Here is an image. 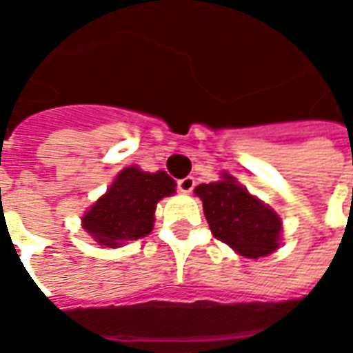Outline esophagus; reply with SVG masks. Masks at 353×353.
<instances>
[{"label": "esophagus", "mask_w": 353, "mask_h": 353, "mask_svg": "<svg viewBox=\"0 0 353 353\" xmlns=\"http://www.w3.org/2000/svg\"><path fill=\"white\" fill-rule=\"evenodd\" d=\"M177 189L181 192H191L192 189H194V177L187 176L183 177V179H179V181H177Z\"/></svg>", "instance_id": "obj_1"}]
</instances>
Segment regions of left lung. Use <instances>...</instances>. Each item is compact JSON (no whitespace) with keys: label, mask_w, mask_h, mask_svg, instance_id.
<instances>
[{"label":"left lung","mask_w":353,"mask_h":353,"mask_svg":"<svg viewBox=\"0 0 353 353\" xmlns=\"http://www.w3.org/2000/svg\"><path fill=\"white\" fill-rule=\"evenodd\" d=\"M194 194L202 200L212 234L238 255L259 259L280 248V215L232 176L223 174L219 181L199 185Z\"/></svg>","instance_id":"1"}]
</instances>
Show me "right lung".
<instances>
[{
	"label": "right lung",
	"instance_id": "add662e5",
	"mask_svg": "<svg viewBox=\"0 0 353 353\" xmlns=\"http://www.w3.org/2000/svg\"><path fill=\"white\" fill-rule=\"evenodd\" d=\"M176 192L166 172H143L128 166L119 172L108 192L83 215V229L105 248H119L153 230L157 202Z\"/></svg>",
	"mask_w": 353,
	"mask_h": 353
}]
</instances>
